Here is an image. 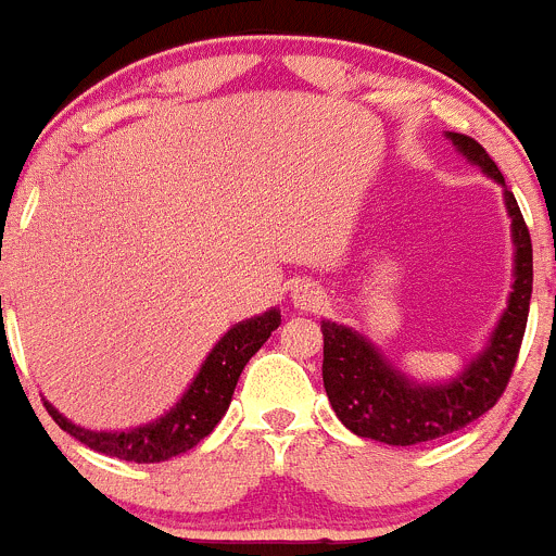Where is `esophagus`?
<instances>
[{"label":"esophagus","mask_w":556,"mask_h":556,"mask_svg":"<svg viewBox=\"0 0 556 556\" xmlns=\"http://www.w3.org/2000/svg\"><path fill=\"white\" fill-rule=\"evenodd\" d=\"M293 304L299 309H318L324 304V290L315 282H299L293 288Z\"/></svg>","instance_id":"34e87169"}]
</instances>
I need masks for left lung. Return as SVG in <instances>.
I'll list each match as a JSON object with an SVG mask.
<instances>
[{
  "label": "left lung",
  "mask_w": 556,
  "mask_h": 556,
  "mask_svg": "<svg viewBox=\"0 0 556 556\" xmlns=\"http://www.w3.org/2000/svg\"><path fill=\"white\" fill-rule=\"evenodd\" d=\"M460 155L505 186L500 167L485 148L466 134H447ZM516 266L507 309L489 345L444 383H419L397 370L367 337L349 326L324 320V387L331 408L351 433L392 447L433 442L475 422L496 406L516 367L532 299V241L521 207L505 189Z\"/></svg>",
  "instance_id": "8db88e82"
}]
</instances>
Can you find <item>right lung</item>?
<instances>
[{
    "label": "right lung",
    "mask_w": 556,
    "mask_h": 556,
    "mask_svg": "<svg viewBox=\"0 0 556 556\" xmlns=\"http://www.w3.org/2000/svg\"><path fill=\"white\" fill-rule=\"evenodd\" d=\"M279 320H282V315L277 307H271L263 315H254V318L232 326L216 342L214 351L205 356L200 372L189 383L184 397L155 422L139 425L131 430H87L62 417L49 401H46V412L62 430H67L81 444H87L96 453L109 455V458L134 460V464L169 460L186 450L197 447L219 425V419L230 408L241 370L261 351L263 342L271 337Z\"/></svg>",
    "instance_id": "right-lung-1"
}]
</instances>
